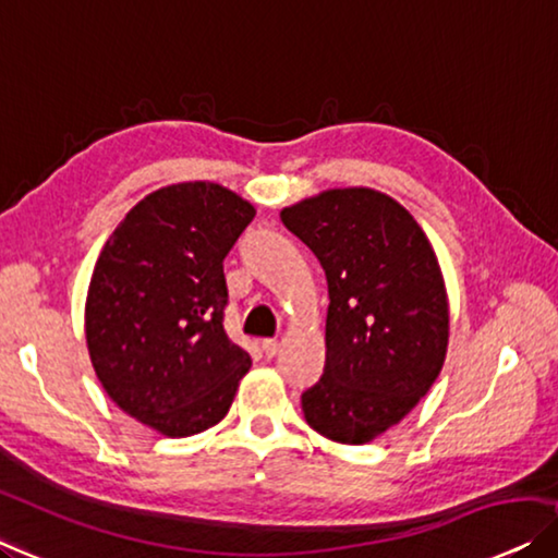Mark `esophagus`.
I'll use <instances>...</instances> for the list:
<instances>
[{
    "mask_svg": "<svg viewBox=\"0 0 558 558\" xmlns=\"http://www.w3.org/2000/svg\"><path fill=\"white\" fill-rule=\"evenodd\" d=\"M262 350H264L266 357H277V352H279V342H277V339H264V342H262Z\"/></svg>",
    "mask_w": 558,
    "mask_h": 558,
    "instance_id": "esophagus-1",
    "label": "esophagus"
}]
</instances>
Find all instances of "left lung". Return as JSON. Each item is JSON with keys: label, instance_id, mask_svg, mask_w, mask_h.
I'll return each mask as SVG.
<instances>
[{"label": "left lung", "instance_id": "1", "mask_svg": "<svg viewBox=\"0 0 558 558\" xmlns=\"http://www.w3.org/2000/svg\"><path fill=\"white\" fill-rule=\"evenodd\" d=\"M327 277V360L302 392L304 420L362 446L400 423L438 379L448 296L430 241L385 193L335 189L281 211Z\"/></svg>", "mask_w": 558, "mask_h": 558}]
</instances>
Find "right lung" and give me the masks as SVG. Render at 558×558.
Returning a JSON list of instances; mask_svg holds the SVG:
<instances>
[{
  "instance_id": "right-lung-1",
  "label": "right lung",
  "mask_w": 558,
  "mask_h": 558,
  "mask_svg": "<svg viewBox=\"0 0 558 558\" xmlns=\"http://www.w3.org/2000/svg\"><path fill=\"white\" fill-rule=\"evenodd\" d=\"M254 216L219 183H175L105 241L87 289V350L110 400L153 430L183 438L216 425L252 367L223 329V259Z\"/></svg>"
}]
</instances>
